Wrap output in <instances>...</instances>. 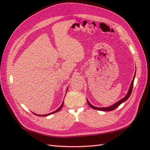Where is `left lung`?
<instances>
[{"instance_id":"8db88e82","label":"left lung","mask_w":150,"mask_h":150,"mask_svg":"<svg viewBox=\"0 0 150 150\" xmlns=\"http://www.w3.org/2000/svg\"><path fill=\"white\" fill-rule=\"evenodd\" d=\"M136 73V71H135ZM135 74L136 73H135L134 75V77H133V80L132 81V83L131 84H130V86H129V90H128V93H127V95H126L125 97H124L123 98H122V99H120V100H119L118 102H117L116 103H115L114 104H113L112 106H110L109 107H106V108H98V107H95L94 106H93V105H91L90 104V102L88 101V100L87 99V103L88 104L89 106H90L91 108H93V109L94 110H100V111H111V110H113L115 109L116 108H117L119 106H120V105L123 103L124 102H125L126 100H128V98L129 97L130 95H131L132 94V89H133V82H134V79H135Z\"/></svg>"}]
</instances>
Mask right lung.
Instances as JSON below:
<instances>
[{"instance_id":"1","label":"right lung","mask_w":150,"mask_h":150,"mask_svg":"<svg viewBox=\"0 0 150 150\" xmlns=\"http://www.w3.org/2000/svg\"><path fill=\"white\" fill-rule=\"evenodd\" d=\"M68 91V88H67V90H66V91ZM63 104H64V101H63V103H62V104H61V106H60L59 108H58V109H57V110H56L55 111H53V112H52V113H48V114H46V115H38V116H48V115H51V114H53V113H56V112H57V111H59L60 109H61V108H62V107L63 106ZM34 114H35V113H34ZM36 115V114H35Z\"/></svg>"}]
</instances>
